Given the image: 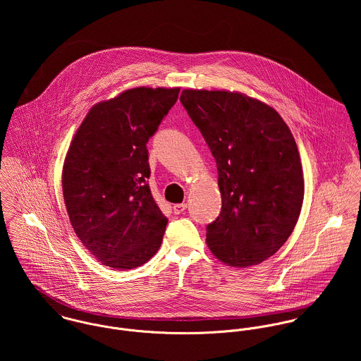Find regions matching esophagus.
<instances>
[{
  "mask_svg": "<svg viewBox=\"0 0 361 361\" xmlns=\"http://www.w3.org/2000/svg\"><path fill=\"white\" fill-rule=\"evenodd\" d=\"M172 208H173V212L179 215V214L185 212V209L188 208V204H186V203H182V204H173V207H172Z\"/></svg>",
  "mask_w": 361,
  "mask_h": 361,
  "instance_id": "obj_1",
  "label": "esophagus"
}]
</instances>
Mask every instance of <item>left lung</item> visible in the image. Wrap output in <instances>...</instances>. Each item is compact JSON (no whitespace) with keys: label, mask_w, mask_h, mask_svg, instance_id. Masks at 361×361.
Masks as SVG:
<instances>
[{"label":"left lung","mask_w":361,"mask_h":361,"mask_svg":"<svg viewBox=\"0 0 361 361\" xmlns=\"http://www.w3.org/2000/svg\"><path fill=\"white\" fill-rule=\"evenodd\" d=\"M180 103L218 169L222 207L207 225L209 250L232 267L262 262L293 232L305 197L288 125L274 108L240 93L183 90Z\"/></svg>","instance_id":"1"}]
</instances>
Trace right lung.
<instances>
[{
  "mask_svg": "<svg viewBox=\"0 0 361 361\" xmlns=\"http://www.w3.org/2000/svg\"><path fill=\"white\" fill-rule=\"evenodd\" d=\"M179 89L137 87L94 105L79 126L62 171L71 224L83 246L115 269L143 265L168 224L155 204L147 142Z\"/></svg>",
  "mask_w": 361,
  "mask_h": 361,
  "instance_id": "right-lung-1",
  "label": "right lung"
}]
</instances>
